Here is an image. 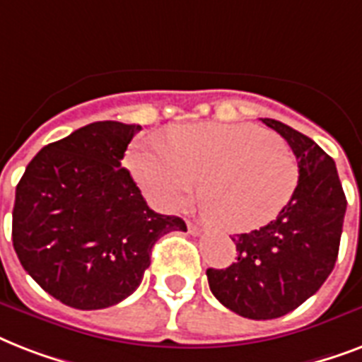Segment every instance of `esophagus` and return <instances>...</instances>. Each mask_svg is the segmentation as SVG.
Instances as JSON below:
<instances>
[{
    "label": "esophagus",
    "mask_w": 362,
    "mask_h": 362,
    "mask_svg": "<svg viewBox=\"0 0 362 362\" xmlns=\"http://www.w3.org/2000/svg\"><path fill=\"white\" fill-rule=\"evenodd\" d=\"M187 231H189V235H193V237H199V235L203 233V227H199L197 223H193V221H187Z\"/></svg>",
    "instance_id": "1"
}]
</instances>
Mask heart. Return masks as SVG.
<instances>
[{
    "label": "heart",
    "instance_id": "obj_1",
    "mask_svg": "<svg viewBox=\"0 0 362 362\" xmlns=\"http://www.w3.org/2000/svg\"><path fill=\"white\" fill-rule=\"evenodd\" d=\"M131 169L163 210H178L201 184V209L214 227L247 233L272 221L298 182L295 153L280 136L250 124L180 125L167 142L144 136Z\"/></svg>",
    "mask_w": 362,
    "mask_h": 362
}]
</instances>
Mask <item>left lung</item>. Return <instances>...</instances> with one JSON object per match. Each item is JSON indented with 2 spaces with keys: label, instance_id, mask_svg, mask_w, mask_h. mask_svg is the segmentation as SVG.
Returning <instances> with one entry per match:
<instances>
[{
  "label": "left lung",
  "instance_id": "1",
  "mask_svg": "<svg viewBox=\"0 0 362 362\" xmlns=\"http://www.w3.org/2000/svg\"><path fill=\"white\" fill-rule=\"evenodd\" d=\"M261 120L291 146L298 184L276 220L233 237L237 263L209 269L206 276L226 308L250 320H274L298 308L332 272L348 201L329 153L289 125Z\"/></svg>",
  "mask_w": 362,
  "mask_h": 362
}]
</instances>
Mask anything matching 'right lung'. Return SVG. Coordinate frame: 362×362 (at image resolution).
<instances>
[{
    "mask_svg": "<svg viewBox=\"0 0 362 362\" xmlns=\"http://www.w3.org/2000/svg\"><path fill=\"white\" fill-rule=\"evenodd\" d=\"M141 125L93 122L50 142L16 186L13 246L39 286L76 310L127 298L150 267L153 244L186 231L178 216L146 204L122 167Z\"/></svg>",
    "mask_w": 362,
    "mask_h": 362,
    "instance_id": "1",
    "label": "right lung"
}]
</instances>
